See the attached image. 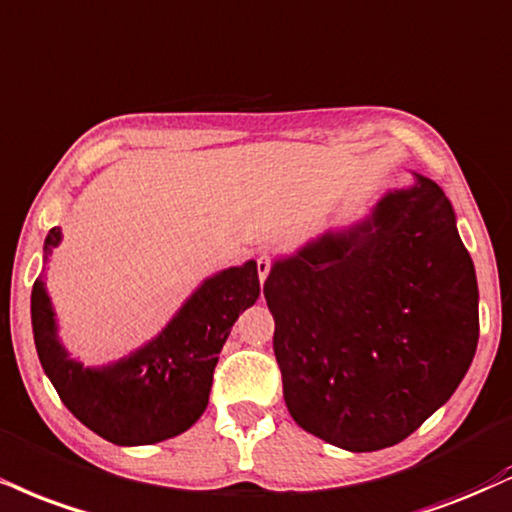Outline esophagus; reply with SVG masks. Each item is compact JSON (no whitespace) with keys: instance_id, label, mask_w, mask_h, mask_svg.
Instances as JSON below:
<instances>
[{"instance_id":"34e87169","label":"esophagus","mask_w":512,"mask_h":512,"mask_svg":"<svg viewBox=\"0 0 512 512\" xmlns=\"http://www.w3.org/2000/svg\"><path fill=\"white\" fill-rule=\"evenodd\" d=\"M269 269H272V262H269V257L267 255L257 257V276H260L262 283L269 276Z\"/></svg>"}]
</instances>
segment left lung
Instances as JSON below:
<instances>
[{
    "mask_svg": "<svg viewBox=\"0 0 512 512\" xmlns=\"http://www.w3.org/2000/svg\"><path fill=\"white\" fill-rule=\"evenodd\" d=\"M276 257L264 281L288 412L343 451L396 446L453 396L479 341V291L432 178Z\"/></svg>",
    "mask_w": 512,
    "mask_h": 512,
    "instance_id": "left-lung-1",
    "label": "left lung"
}]
</instances>
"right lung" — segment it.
Segmentation results:
<instances>
[{
  "instance_id": "right-lung-1",
  "label": "right lung",
  "mask_w": 512,
  "mask_h": 512,
  "mask_svg": "<svg viewBox=\"0 0 512 512\" xmlns=\"http://www.w3.org/2000/svg\"><path fill=\"white\" fill-rule=\"evenodd\" d=\"M59 243L61 229L54 226L42 262ZM257 298L255 260L221 269L188 295L155 338L97 367L83 365L61 343L42 276L30 295V319L40 365L73 417L116 446H147L183 434L200 420L231 326Z\"/></svg>"
}]
</instances>
